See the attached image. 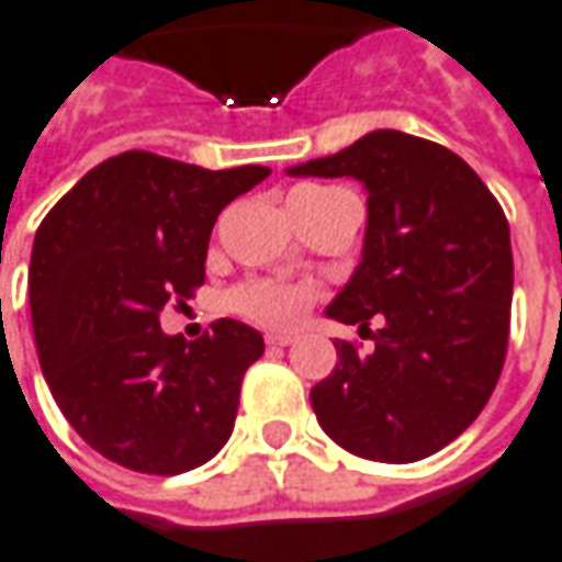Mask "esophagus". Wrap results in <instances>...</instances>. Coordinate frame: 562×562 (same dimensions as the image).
<instances>
[{"instance_id": "obj_1", "label": "esophagus", "mask_w": 562, "mask_h": 562, "mask_svg": "<svg viewBox=\"0 0 562 562\" xmlns=\"http://www.w3.org/2000/svg\"><path fill=\"white\" fill-rule=\"evenodd\" d=\"M265 340H268V347H289V344H294V335H289V331H268Z\"/></svg>"}]
</instances>
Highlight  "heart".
I'll return each instance as SVG.
<instances>
[{
    "instance_id": "obj_1",
    "label": "heart",
    "mask_w": 562,
    "mask_h": 562,
    "mask_svg": "<svg viewBox=\"0 0 562 562\" xmlns=\"http://www.w3.org/2000/svg\"><path fill=\"white\" fill-rule=\"evenodd\" d=\"M322 191H331V188H294L292 198H310V194H322ZM227 304L249 322L268 325V328H289L304 319V313L313 304V289L282 280H249L231 292Z\"/></svg>"
}]
</instances>
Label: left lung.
<instances>
[{"mask_svg":"<svg viewBox=\"0 0 562 562\" xmlns=\"http://www.w3.org/2000/svg\"><path fill=\"white\" fill-rule=\"evenodd\" d=\"M289 176L368 188L362 261L325 313L359 325L374 349L335 340V371L310 390L319 426L374 462L438 453L477 419L505 364L514 261L499 200L450 148L398 131Z\"/></svg>","mask_w":562,"mask_h":562,"instance_id":"obj_1","label":"left lung"}]
</instances>
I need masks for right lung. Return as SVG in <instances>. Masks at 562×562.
<instances>
[{
  "instance_id": "obj_1",
  "label": "right lung",
  "mask_w": 562,
  "mask_h": 562,
  "mask_svg": "<svg viewBox=\"0 0 562 562\" xmlns=\"http://www.w3.org/2000/svg\"><path fill=\"white\" fill-rule=\"evenodd\" d=\"M268 176L124 151L81 176L35 231L38 364L63 417L105 459L182 474L231 438L265 337L218 319L188 344L160 331V310L194 297L218 213Z\"/></svg>"
}]
</instances>
